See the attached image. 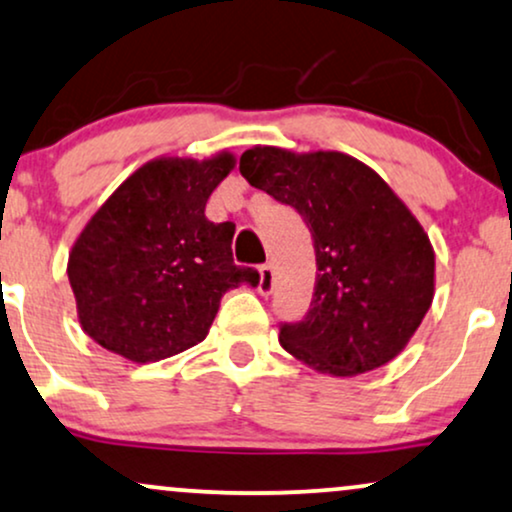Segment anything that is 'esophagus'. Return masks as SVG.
I'll list each match as a JSON object with an SVG mask.
<instances>
[{
    "label": "esophagus",
    "instance_id": "esophagus-1",
    "mask_svg": "<svg viewBox=\"0 0 512 512\" xmlns=\"http://www.w3.org/2000/svg\"><path fill=\"white\" fill-rule=\"evenodd\" d=\"M260 293L262 295H267V293H272V288H274V269H272V264H262L260 267Z\"/></svg>",
    "mask_w": 512,
    "mask_h": 512
}]
</instances>
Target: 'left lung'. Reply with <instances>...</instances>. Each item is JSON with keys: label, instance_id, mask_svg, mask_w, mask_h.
<instances>
[{"label": "left lung", "instance_id": "obj_1", "mask_svg": "<svg viewBox=\"0 0 512 512\" xmlns=\"http://www.w3.org/2000/svg\"><path fill=\"white\" fill-rule=\"evenodd\" d=\"M250 186L291 205L312 233L315 293L300 322H283V350L334 377H353L408 346L434 298V250L386 181L343 152L252 147Z\"/></svg>", "mask_w": 512, "mask_h": 512}]
</instances>
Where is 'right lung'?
<instances>
[{
  "mask_svg": "<svg viewBox=\"0 0 512 512\" xmlns=\"http://www.w3.org/2000/svg\"><path fill=\"white\" fill-rule=\"evenodd\" d=\"M233 155L162 157L140 166L88 221L69 255L83 331L126 360L157 362L197 346L221 295L260 274L233 264L236 224L205 217Z\"/></svg>",
  "mask_w": 512,
  "mask_h": 512,
  "instance_id": "right-lung-1",
  "label": "right lung"
}]
</instances>
